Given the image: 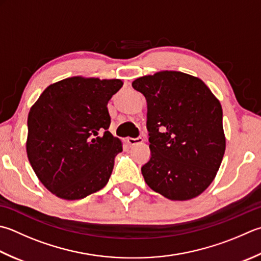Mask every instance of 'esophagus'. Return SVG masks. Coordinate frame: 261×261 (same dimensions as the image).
<instances>
[{"label": "esophagus", "instance_id": "1", "mask_svg": "<svg viewBox=\"0 0 261 261\" xmlns=\"http://www.w3.org/2000/svg\"><path fill=\"white\" fill-rule=\"evenodd\" d=\"M126 142L130 146H135V145H138V144H140V142H142V139L141 138H126Z\"/></svg>", "mask_w": 261, "mask_h": 261}]
</instances>
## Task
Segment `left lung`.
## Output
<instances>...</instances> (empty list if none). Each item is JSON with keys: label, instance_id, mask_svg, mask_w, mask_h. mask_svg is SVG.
<instances>
[{"label": "left lung", "instance_id": "left-lung-1", "mask_svg": "<svg viewBox=\"0 0 261 261\" xmlns=\"http://www.w3.org/2000/svg\"><path fill=\"white\" fill-rule=\"evenodd\" d=\"M132 87L147 100L151 156L141 167L147 186L170 200L201 195L225 152L219 100L201 79L180 71L140 76Z\"/></svg>", "mask_w": 261, "mask_h": 261}]
</instances>
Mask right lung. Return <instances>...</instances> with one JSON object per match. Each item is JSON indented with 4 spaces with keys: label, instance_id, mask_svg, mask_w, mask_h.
<instances>
[{
    "label": "right lung",
    "instance_id": "1",
    "mask_svg": "<svg viewBox=\"0 0 261 261\" xmlns=\"http://www.w3.org/2000/svg\"><path fill=\"white\" fill-rule=\"evenodd\" d=\"M120 79L76 75L49 85L28 114L25 149L44 187L61 199L78 200L109 182L122 142L109 130L107 103Z\"/></svg>",
    "mask_w": 261,
    "mask_h": 261
}]
</instances>
